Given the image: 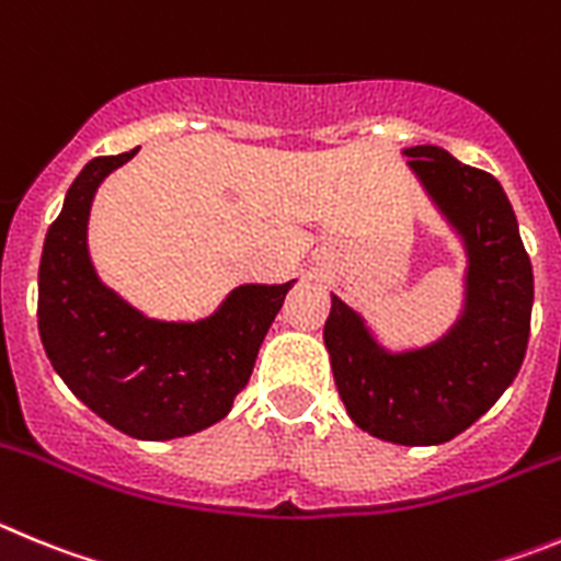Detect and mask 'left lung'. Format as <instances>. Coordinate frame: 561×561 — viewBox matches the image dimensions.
I'll list each match as a JSON object with an SVG mask.
<instances>
[{
	"label": "left lung",
	"instance_id": "left-lung-1",
	"mask_svg": "<svg viewBox=\"0 0 561 561\" xmlns=\"http://www.w3.org/2000/svg\"><path fill=\"white\" fill-rule=\"evenodd\" d=\"M402 153L467 251L461 316L422 350L388 352L332 296L324 343L352 422L382 442L425 447L467 431L512 386L531 332L534 274L501 181L436 145Z\"/></svg>",
	"mask_w": 561,
	"mask_h": 561
}]
</instances>
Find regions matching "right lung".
<instances>
[{
  "instance_id": "add662e5",
  "label": "right lung",
  "mask_w": 561,
  "mask_h": 561,
  "mask_svg": "<svg viewBox=\"0 0 561 561\" xmlns=\"http://www.w3.org/2000/svg\"><path fill=\"white\" fill-rule=\"evenodd\" d=\"M134 153L92 159L69 186L44 240L38 332L83 405L128 436L164 442L231 411L293 282L234 287L201 321H159L119 299L94 271L85 229L98 186Z\"/></svg>"
}]
</instances>
